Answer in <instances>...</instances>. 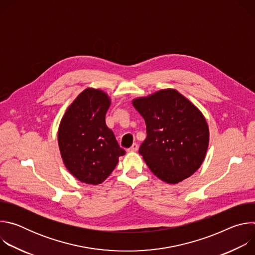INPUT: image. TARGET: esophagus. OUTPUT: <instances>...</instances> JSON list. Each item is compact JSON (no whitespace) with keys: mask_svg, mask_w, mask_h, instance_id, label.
Segmentation results:
<instances>
[{"mask_svg":"<svg viewBox=\"0 0 255 255\" xmlns=\"http://www.w3.org/2000/svg\"><path fill=\"white\" fill-rule=\"evenodd\" d=\"M129 151H131V152H135V151H137L138 150V145L136 144V143H133L132 144V146L128 149Z\"/></svg>","mask_w":255,"mask_h":255,"instance_id":"1","label":"esophagus"}]
</instances>
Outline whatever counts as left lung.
I'll use <instances>...</instances> for the list:
<instances>
[{"instance_id":"left-lung-1","label":"left lung","mask_w":255,"mask_h":255,"mask_svg":"<svg viewBox=\"0 0 255 255\" xmlns=\"http://www.w3.org/2000/svg\"><path fill=\"white\" fill-rule=\"evenodd\" d=\"M132 104L146 124L139 153L150 170L167 184H177L203 163L209 127L199 109L174 89H165Z\"/></svg>"}]
</instances>
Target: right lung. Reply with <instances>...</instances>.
Returning <instances> with one entry per match:
<instances>
[{"instance_id": "right-lung-1", "label": "right lung", "mask_w": 255, "mask_h": 255, "mask_svg": "<svg viewBox=\"0 0 255 255\" xmlns=\"http://www.w3.org/2000/svg\"><path fill=\"white\" fill-rule=\"evenodd\" d=\"M110 105L105 92L88 88L66 109L58 127V146L65 167L88 185L102 184L125 154L106 125Z\"/></svg>"}]
</instances>
